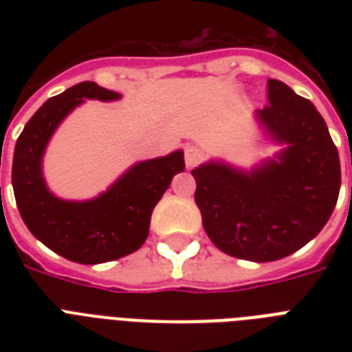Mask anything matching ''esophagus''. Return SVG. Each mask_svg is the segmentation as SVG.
<instances>
[{
	"label": "esophagus",
	"mask_w": 352,
	"mask_h": 352,
	"mask_svg": "<svg viewBox=\"0 0 352 352\" xmlns=\"http://www.w3.org/2000/svg\"><path fill=\"white\" fill-rule=\"evenodd\" d=\"M204 153L203 149L197 148V146H188L184 149V162H186L188 168H193V166H197L201 160H203Z\"/></svg>",
	"instance_id": "esophagus-1"
}]
</instances>
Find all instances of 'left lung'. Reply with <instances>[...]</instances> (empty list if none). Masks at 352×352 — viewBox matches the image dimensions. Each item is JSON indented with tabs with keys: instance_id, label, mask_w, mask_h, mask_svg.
Returning a JSON list of instances; mask_svg holds the SVG:
<instances>
[{
	"instance_id": "8db88e82",
	"label": "left lung",
	"mask_w": 352,
	"mask_h": 352,
	"mask_svg": "<svg viewBox=\"0 0 352 352\" xmlns=\"http://www.w3.org/2000/svg\"><path fill=\"white\" fill-rule=\"evenodd\" d=\"M268 104L256 120L281 146L250 170L208 160L192 170L210 241L237 259L267 263L314 239L338 201V149L312 102L268 80Z\"/></svg>"
}]
</instances>
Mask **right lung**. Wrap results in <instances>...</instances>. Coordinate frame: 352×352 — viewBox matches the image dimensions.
<instances>
[{"mask_svg":"<svg viewBox=\"0 0 352 352\" xmlns=\"http://www.w3.org/2000/svg\"><path fill=\"white\" fill-rule=\"evenodd\" d=\"M118 98V93L95 82L73 85L32 115L14 148L12 188L21 219L47 248L82 265L113 261L138 250L149 234L151 212L171 179L184 170V151L177 149L135 162L98 197L65 201L49 190L43 155L58 126L85 100Z\"/></svg>","mask_w":352,"mask_h":352,"instance_id":"obj_1","label":"right lung"}]
</instances>
